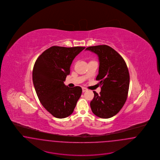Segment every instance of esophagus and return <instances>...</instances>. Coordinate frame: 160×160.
Segmentation results:
<instances>
[{"instance_id": "esophagus-1", "label": "esophagus", "mask_w": 160, "mask_h": 160, "mask_svg": "<svg viewBox=\"0 0 160 160\" xmlns=\"http://www.w3.org/2000/svg\"><path fill=\"white\" fill-rule=\"evenodd\" d=\"M82 91H83V92L87 91V89H86L85 88H82Z\"/></svg>"}]
</instances>
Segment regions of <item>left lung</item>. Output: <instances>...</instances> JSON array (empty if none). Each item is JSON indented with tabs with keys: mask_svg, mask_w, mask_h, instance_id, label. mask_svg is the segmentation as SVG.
<instances>
[{
	"mask_svg": "<svg viewBox=\"0 0 160 160\" xmlns=\"http://www.w3.org/2000/svg\"><path fill=\"white\" fill-rule=\"evenodd\" d=\"M97 54L99 59L98 74L96 78L101 86L99 95L93 91L90 106L93 113L107 119L114 116L123 106L129 90V74L122 56L106 45L86 48Z\"/></svg>",
	"mask_w": 160,
	"mask_h": 160,
	"instance_id": "1",
	"label": "left lung"
}]
</instances>
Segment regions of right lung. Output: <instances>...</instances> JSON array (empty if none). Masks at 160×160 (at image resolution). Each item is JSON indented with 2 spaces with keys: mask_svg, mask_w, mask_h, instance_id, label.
I'll use <instances>...</instances> for the list:
<instances>
[{
  "mask_svg": "<svg viewBox=\"0 0 160 160\" xmlns=\"http://www.w3.org/2000/svg\"><path fill=\"white\" fill-rule=\"evenodd\" d=\"M83 47L52 46L41 54L35 63L32 79L41 104L54 117L65 118L72 113L82 89L64 84L70 67Z\"/></svg>",
  "mask_w": 160,
  "mask_h": 160,
  "instance_id": "add662e5",
  "label": "right lung"
}]
</instances>
